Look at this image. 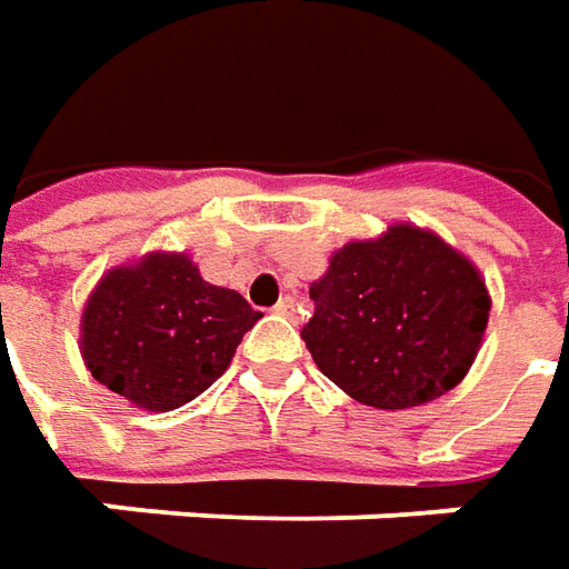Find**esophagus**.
<instances>
[{
	"mask_svg": "<svg viewBox=\"0 0 569 569\" xmlns=\"http://www.w3.org/2000/svg\"><path fill=\"white\" fill-rule=\"evenodd\" d=\"M273 311H277V315H283V318H292V315H296V299H292V296H286V299H280V302L273 305Z\"/></svg>",
	"mask_w": 569,
	"mask_h": 569,
	"instance_id": "esophagus-1",
	"label": "esophagus"
}]
</instances>
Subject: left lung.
<instances>
[{
    "instance_id": "obj_1",
    "label": "left lung",
    "mask_w": 569,
    "mask_h": 569,
    "mask_svg": "<svg viewBox=\"0 0 569 569\" xmlns=\"http://www.w3.org/2000/svg\"><path fill=\"white\" fill-rule=\"evenodd\" d=\"M302 340L352 400L409 409L443 397L476 362L491 296L476 264L419 226L346 242L311 283Z\"/></svg>"
}]
</instances>
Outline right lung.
<instances>
[{
  "label": "right lung",
  "mask_w": 569,
  "mask_h": 569,
  "mask_svg": "<svg viewBox=\"0 0 569 569\" xmlns=\"http://www.w3.org/2000/svg\"><path fill=\"white\" fill-rule=\"evenodd\" d=\"M258 318L236 289L207 283L188 254L150 251L112 267L90 292L81 356L122 400L169 412L223 375Z\"/></svg>",
  "instance_id": "add662e5"
}]
</instances>
